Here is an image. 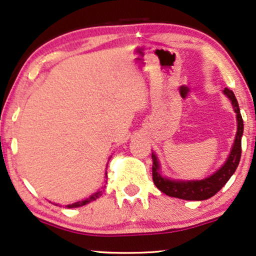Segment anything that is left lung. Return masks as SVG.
Masks as SVG:
<instances>
[{
	"label": "left lung",
	"mask_w": 256,
	"mask_h": 256,
	"mask_svg": "<svg viewBox=\"0 0 256 256\" xmlns=\"http://www.w3.org/2000/svg\"><path fill=\"white\" fill-rule=\"evenodd\" d=\"M224 94L232 101L234 110L236 113L237 118V132L236 138L234 142V146L230 155L222 167L218 169L216 173L210 175L208 178L202 180L196 181H180V180H169L167 178H163L160 174V163L158 161L155 154H152V180L155 186L169 196L174 198L184 199V200H205L214 196L222 187L226 184L232 175L235 173L240 160H241V140L243 134V120L241 112H240L238 102H237L235 94L232 90L226 88Z\"/></svg>",
	"instance_id": "8db88e82"
}]
</instances>
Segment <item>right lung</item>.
<instances>
[{"label": "right lung", "mask_w": 256, "mask_h": 256, "mask_svg": "<svg viewBox=\"0 0 256 256\" xmlns=\"http://www.w3.org/2000/svg\"><path fill=\"white\" fill-rule=\"evenodd\" d=\"M106 176H107V173H106ZM101 192H102V190H98V192L94 193L93 196H90L87 199L82 200V202H75V204H72V205H66V208H78V206H83V205H86V204H89V202H94V200H96L98 196H101Z\"/></svg>", "instance_id": "right-lung-1"}]
</instances>
